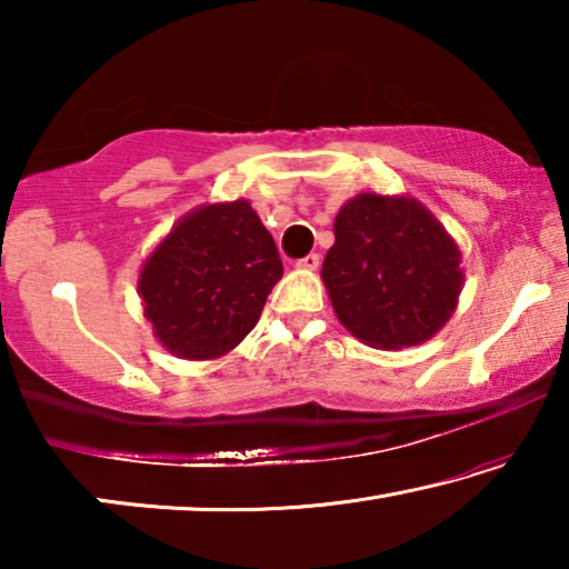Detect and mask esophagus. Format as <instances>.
Returning <instances> with one entry per match:
<instances>
[{"mask_svg":"<svg viewBox=\"0 0 569 569\" xmlns=\"http://www.w3.org/2000/svg\"><path fill=\"white\" fill-rule=\"evenodd\" d=\"M319 263H321V256L319 253H308L303 258H298L296 268H301V271H316V268H319Z\"/></svg>","mask_w":569,"mask_h":569,"instance_id":"esophagus-1","label":"esophagus"}]
</instances>
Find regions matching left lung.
Masks as SVG:
<instances>
[{
    "label": "left lung",
    "mask_w": 569,
    "mask_h": 569,
    "mask_svg": "<svg viewBox=\"0 0 569 569\" xmlns=\"http://www.w3.org/2000/svg\"><path fill=\"white\" fill-rule=\"evenodd\" d=\"M321 278L339 321L377 349L431 339L461 293V253L413 198L361 192L336 216Z\"/></svg>",
    "instance_id": "1"
}]
</instances>
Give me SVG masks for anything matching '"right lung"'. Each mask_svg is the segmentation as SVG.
I'll return each mask as SVG.
<instances>
[{"label": "right lung", "instance_id": "1", "mask_svg": "<svg viewBox=\"0 0 569 569\" xmlns=\"http://www.w3.org/2000/svg\"><path fill=\"white\" fill-rule=\"evenodd\" d=\"M283 276L248 200L192 210L142 266L138 293L158 341L180 359H218L246 339Z\"/></svg>", "mask_w": 569, "mask_h": 569}]
</instances>
